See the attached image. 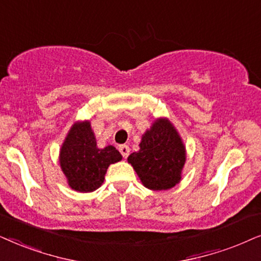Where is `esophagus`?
<instances>
[{
  "label": "esophagus",
  "instance_id": "obj_1",
  "mask_svg": "<svg viewBox=\"0 0 261 261\" xmlns=\"http://www.w3.org/2000/svg\"><path fill=\"white\" fill-rule=\"evenodd\" d=\"M119 151H120V154L123 155V158L126 159L128 154H130V148H128L127 145L123 144V145H120V147H119Z\"/></svg>",
  "mask_w": 261,
  "mask_h": 261
}]
</instances>
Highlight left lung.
Returning <instances> with one entry per match:
<instances>
[{
    "mask_svg": "<svg viewBox=\"0 0 261 261\" xmlns=\"http://www.w3.org/2000/svg\"><path fill=\"white\" fill-rule=\"evenodd\" d=\"M127 162L147 189L166 191L181 180L186 147L172 121L160 117L142 135L140 150L128 156Z\"/></svg>",
    "mask_w": 261,
    "mask_h": 261,
    "instance_id": "obj_1",
    "label": "left lung"
}]
</instances>
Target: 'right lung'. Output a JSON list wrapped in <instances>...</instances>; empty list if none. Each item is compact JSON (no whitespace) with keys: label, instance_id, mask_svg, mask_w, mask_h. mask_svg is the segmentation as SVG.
<instances>
[{"label":"right lung","instance_id":"add662e5","mask_svg":"<svg viewBox=\"0 0 261 261\" xmlns=\"http://www.w3.org/2000/svg\"><path fill=\"white\" fill-rule=\"evenodd\" d=\"M121 159L113 145L98 148L90 120L75 121L60 149V166L68 186L82 193L98 190L110 165Z\"/></svg>","mask_w":261,"mask_h":261}]
</instances>
